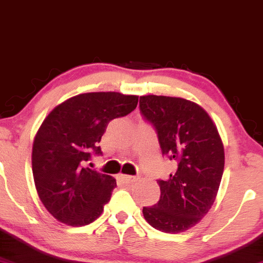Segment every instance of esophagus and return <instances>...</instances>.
<instances>
[{
    "mask_svg": "<svg viewBox=\"0 0 263 263\" xmlns=\"http://www.w3.org/2000/svg\"><path fill=\"white\" fill-rule=\"evenodd\" d=\"M120 178H122V181H124L125 183H132V182H135L138 180L135 176H128V175H120Z\"/></svg>",
    "mask_w": 263,
    "mask_h": 263,
    "instance_id": "esophagus-1",
    "label": "esophagus"
}]
</instances>
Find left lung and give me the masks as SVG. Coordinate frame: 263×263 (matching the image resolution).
Masks as SVG:
<instances>
[{"label": "left lung", "mask_w": 263, "mask_h": 263, "mask_svg": "<svg viewBox=\"0 0 263 263\" xmlns=\"http://www.w3.org/2000/svg\"><path fill=\"white\" fill-rule=\"evenodd\" d=\"M141 116L155 129L162 156L176 163L167 180H157L160 200L144 206L145 220L163 233L196 225L214 203L224 171V146L208 113L193 102L141 96Z\"/></svg>", "instance_id": "left-lung-1"}]
</instances>
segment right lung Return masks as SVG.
Masks as SVG:
<instances>
[{"mask_svg": "<svg viewBox=\"0 0 263 263\" xmlns=\"http://www.w3.org/2000/svg\"><path fill=\"white\" fill-rule=\"evenodd\" d=\"M137 104L138 96L82 93L59 104L43 122L33 144V176L40 200L59 221L83 227L102 214L117 182L87 162L102 155L98 143L108 123Z\"/></svg>", "mask_w": 263, "mask_h": 263, "instance_id": "obj_1", "label": "right lung"}]
</instances>
